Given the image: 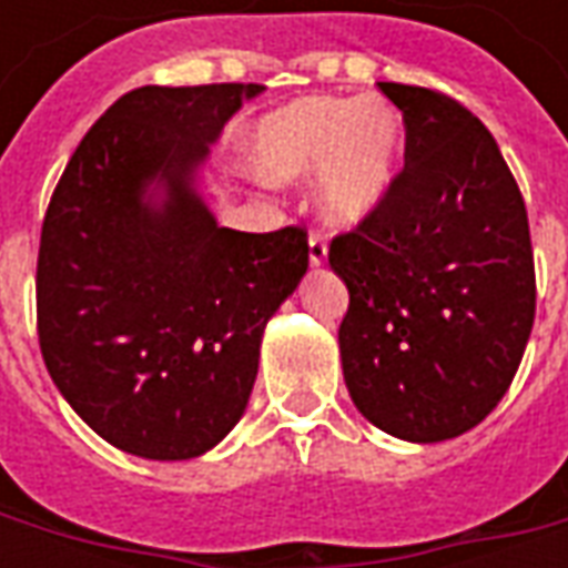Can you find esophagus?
Here are the masks:
<instances>
[{"label":"esophagus","instance_id":"34e87169","mask_svg":"<svg viewBox=\"0 0 568 568\" xmlns=\"http://www.w3.org/2000/svg\"><path fill=\"white\" fill-rule=\"evenodd\" d=\"M310 264L313 267H322L328 261V246H325V236L322 234H310Z\"/></svg>","mask_w":568,"mask_h":568}]
</instances>
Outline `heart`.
<instances>
[{
    "label": "heart",
    "instance_id": "1",
    "mask_svg": "<svg viewBox=\"0 0 568 568\" xmlns=\"http://www.w3.org/2000/svg\"><path fill=\"white\" fill-rule=\"evenodd\" d=\"M255 158L273 182H301L322 170V219L356 227L398 182L405 118L381 97H304L261 121Z\"/></svg>",
    "mask_w": 568,
    "mask_h": 568
}]
</instances>
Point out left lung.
Here are the masks:
<instances>
[{
	"instance_id": "left-lung-1",
	"label": "left lung",
	"mask_w": 568,
	"mask_h": 568,
	"mask_svg": "<svg viewBox=\"0 0 568 568\" xmlns=\"http://www.w3.org/2000/svg\"><path fill=\"white\" fill-rule=\"evenodd\" d=\"M405 115V170L381 210L332 240L349 288L344 381L358 414L414 444L463 435L508 393L536 320L520 187L465 105L377 84Z\"/></svg>"
}]
</instances>
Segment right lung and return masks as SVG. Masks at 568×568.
<instances>
[{
    "instance_id": "add662e5",
    "label": "right lung",
    "mask_w": 568,
    "mask_h": 568,
    "mask_svg": "<svg viewBox=\"0 0 568 568\" xmlns=\"http://www.w3.org/2000/svg\"><path fill=\"white\" fill-rule=\"evenodd\" d=\"M261 84L136 88L88 130L42 224L39 344L69 407L112 447L194 459L240 423L264 325L307 273L304 227H219L197 191Z\"/></svg>"
}]
</instances>
